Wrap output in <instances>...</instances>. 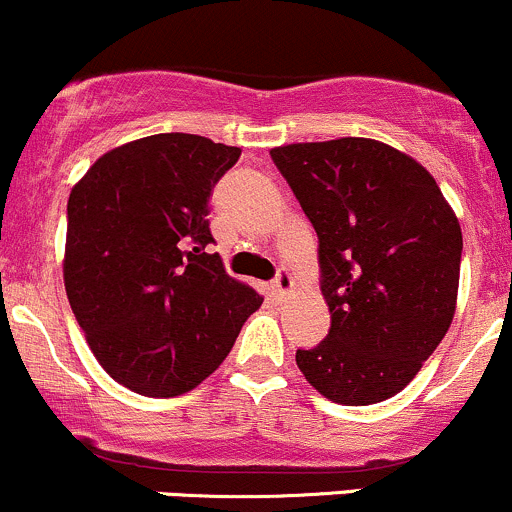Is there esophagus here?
Instances as JSON below:
<instances>
[{"label":"esophagus","mask_w":512,"mask_h":512,"mask_svg":"<svg viewBox=\"0 0 512 512\" xmlns=\"http://www.w3.org/2000/svg\"><path fill=\"white\" fill-rule=\"evenodd\" d=\"M272 289H274V294H277L279 299L287 297V294L292 292V289H294V279H292V274H289L287 270L279 272V274H277V279H274Z\"/></svg>","instance_id":"1"}]
</instances>
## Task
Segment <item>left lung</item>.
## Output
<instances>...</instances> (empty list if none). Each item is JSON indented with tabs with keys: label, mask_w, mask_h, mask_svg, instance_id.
I'll return each mask as SVG.
<instances>
[{
	"label": "left lung",
	"mask_w": 512,
	"mask_h": 512,
	"mask_svg": "<svg viewBox=\"0 0 512 512\" xmlns=\"http://www.w3.org/2000/svg\"><path fill=\"white\" fill-rule=\"evenodd\" d=\"M319 235L328 336L297 351L311 387L348 407L412 383L449 331L461 225L434 176L410 154L365 137L270 152Z\"/></svg>",
	"instance_id": "8db88e82"
}]
</instances>
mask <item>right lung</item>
Returning a JSON list of instances; mask_svg holds the SVG:
<instances>
[{
    "label": "right lung",
    "instance_id": "obj_1",
    "mask_svg": "<svg viewBox=\"0 0 512 512\" xmlns=\"http://www.w3.org/2000/svg\"><path fill=\"white\" fill-rule=\"evenodd\" d=\"M238 157L198 134H152L102 154L68 196V301L102 370L132 392L201 385L262 306L206 252L213 186Z\"/></svg>",
    "mask_w": 512,
    "mask_h": 512
}]
</instances>
